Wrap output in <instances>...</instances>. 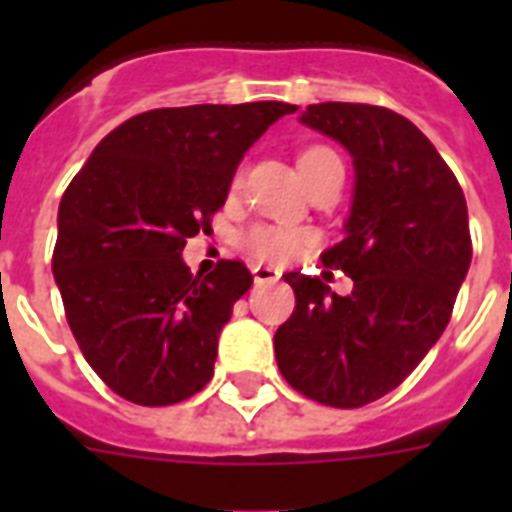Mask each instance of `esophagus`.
Segmentation results:
<instances>
[{
  "instance_id": "1",
  "label": "esophagus",
  "mask_w": 512,
  "mask_h": 512,
  "mask_svg": "<svg viewBox=\"0 0 512 512\" xmlns=\"http://www.w3.org/2000/svg\"><path fill=\"white\" fill-rule=\"evenodd\" d=\"M252 276H255V284H276L281 279V271L271 268V265H255Z\"/></svg>"
}]
</instances>
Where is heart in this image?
Returning <instances> with one entry per match:
<instances>
[{
  "label": "heart",
  "mask_w": 512,
  "mask_h": 512,
  "mask_svg": "<svg viewBox=\"0 0 512 512\" xmlns=\"http://www.w3.org/2000/svg\"><path fill=\"white\" fill-rule=\"evenodd\" d=\"M297 164H300V172H303L308 185H311L321 172L342 162L337 159V154L332 148L311 146L297 156ZM239 185L241 170L233 177V188H239ZM305 241H308V236H305L303 231H295V228H281V225H252L249 231L241 233L239 244L252 260H257V263H284L287 257H292L297 249L303 247Z\"/></svg>",
  "instance_id": "b5f03b06"
}]
</instances>
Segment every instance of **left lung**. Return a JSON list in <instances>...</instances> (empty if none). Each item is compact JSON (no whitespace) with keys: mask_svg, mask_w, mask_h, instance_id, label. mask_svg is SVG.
<instances>
[{"mask_svg":"<svg viewBox=\"0 0 512 512\" xmlns=\"http://www.w3.org/2000/svg\"><path fill=\"white\" fill-rule=\"evenodd\" d=\"M303 122L340 140L356 164L345 239L321 252L353 292L287 273L295 311L273 348L292 388L356 409L398 388L452 319L473 257L468 204L433 143L390 108L319 103Z\"/></svg>","mask_w":512,"mask_h":512,"instance_id":"left-lung-1","label":"left lung"}]
</instances>
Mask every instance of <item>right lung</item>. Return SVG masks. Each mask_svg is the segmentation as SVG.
<instances>
[{"mask_svg": "<svg viewBox=\"0 0 512 512\" xmlns=\"http://www.w3.org/2000/svg\"><path fill=\"white\" fill-rule=\"evenodd\" d=\"M297 106L154 108L108 132L58 209L52 273L76 345L140 406H170L215 374L217 337L252 287L241 260L185 268V239L212 233L247 148Z\"/></svg>", "mask_w": 512, "mask_h": 512, "instance_id": "obj_1", "label": "right lung"}]
</instances>
